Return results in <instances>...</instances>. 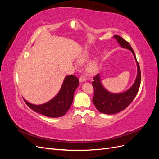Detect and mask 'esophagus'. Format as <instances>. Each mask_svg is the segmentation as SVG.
<instances>
[{
	"label": "esophagus",
	"mask_w": 159,
	"mask_h": 159,
	"mask_svg": "<svg viewBox=\"0 0 159 159\" xmlns=\"http://www.w3.org/2000/svg\"><path fill=\"white\" fill-rule=\"evenodd\" d=\"M87 80V78H85V75H82V76H81L80 78V82H85V81Z\"/></svg>",
	"instance_id": "34e87169"
}]
</instances>
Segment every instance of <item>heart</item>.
Segmentation results:
<instances>
[{
  "label": "heart",
  "instance_id": "b5f03b06",
  "mask_svg": "<svg viewBox=\"0 0 159 159\" xmlns=\"http://www.w3.org/2000/svg\"><path fill=\"white\" fill-rule=\"evenodd\" d=\"M89 59V56L85 53V54H83L79 58V62L80 63H84V62L87 61ZM98 70V61L97 60H95L92 61H91L88 64L87 71L89 74H94Z\"/></svg>",
  "mask_w": 159,
  "mask_h": 159
}]
</instances>
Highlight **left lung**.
I'll use <instances>...</instances> for the list:
<instances>
[{
  "instance_id": "8db88e82",
  "label": "left lung",
  "mask_w": 159,
  "mask_h": 159,
  "mask_svg": "<svg viewBox=\"0 0 159 159\" xmlns=\"http://www.w3.org/2000/svg\"><path fill=\"white\" fill-rule=\"evenodd\" d=\"M113 38L117 40L119 44L123 48L131 51L137 66V75L135 81L131 87L124 92L119 93L110 92L103 87L99 74L94 77L92 82L94 88L93 103L99 112L108 115L117 113L129 106L138 93L141 80L140 67L131 46H130L129 42L125 40L121 36L115 35Z\"/></svg>"
}]
</instances>
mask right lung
Returning a JSON list of instances; mask_svg holds the SVG:
<instances>
[{
    "mask_svg": "<svg viewBox=\"0 0 159 159\" xmlns=\"http://www.w3.org/2000/svg\"><path fill=\"white\" fill-rule=\"evenodd\" d=\"M79 85V80L71 75L66 76L61 87L54 98L41 105H34L24 99L26 105L35 112L48 117H60L64 115L70 108L74 94Z\"/></svg>",
    "mask_w": 159,
    "mask_h": 159,
    "instance_id": "add662e5",
    "label": "right lung"
}]
</instances>
